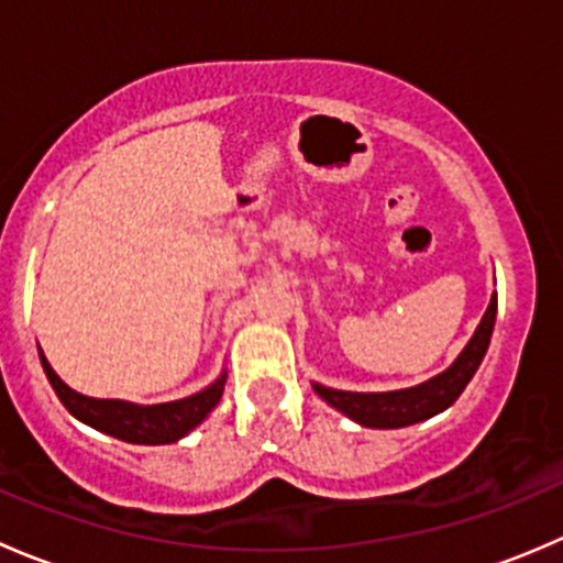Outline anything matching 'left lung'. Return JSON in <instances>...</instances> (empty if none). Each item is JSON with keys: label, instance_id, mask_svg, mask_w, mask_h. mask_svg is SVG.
<instances>
[{"label": "left lung", "instance_id": "8db88e82", "mask_svg": "<svg viewBox=\"0 0 563 563\" xmlns=\"http://www.w3.org/2000/svg\"><path fill=\"white\" fill-rule=\"evenodd\" d=\"M496 310L498 299L493 294L474 338L460 351L457 360L444 373L430 378V382L395 391H343L313 384L316 395L321 400H327L332 408H338L340 413H345L349 419L360 422L362 428H408V424H417L422 419L435 417V413H441L457 400L460 391L474 378L476 367L485 360V351L490 345L493 323H496Z\"/></svg>", "mask_w": 563, "mask_h": 563}]
</instances>
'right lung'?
Here are the masks:
<instances>
[{
  "instance_id": "add662e5",
  "label": "right lung",
  "mask_w": 563,
  "mask_h": 563,
  "mask_svg": "<svg viewBox=\"0 0 563 563\" xmlns=\"http://www.w3.org/2000/svg\"><path fill=\"white\" fill-rule=\"evenodd\" d=\"M40 362H43V371L48 376L56 397H59L62 406L73 417L81 419L89 428L100 430V433L113 435L119 441H128V444L157 446L185 439L218 406L225 387V373H220L218 382L209 384L207 389L196 391L190 397H181V400L172 402H157V406H135V402L128 400H98V397L81 395V391L70 389L56 376L43 351H40Z\"/></svg>"
}]
</instances>
